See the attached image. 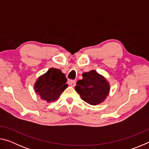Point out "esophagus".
<instances>
[{
    "mask_svg": "<svg viewBox=\"0 0 149 149\" xmlns=\"http://www.w3.org/2000/svg\"><path fill=\"white\" fill-rule=\"evenodd\" d=\"M68 84L70 85V86L72 87H74L75 84H76V81H75V80H69L68 81Z\"/></svg>",
    "mask_w": 149,
    "mask_h": 149,
    "instance_id": "1",
    "label": "esophagus"
}]
</instances>
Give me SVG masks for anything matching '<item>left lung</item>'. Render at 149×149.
Wrapping results in <instances>:
<instances>
[{
  "label": "left lung",
  "instance_id": "1",
  "mask_svg": "<svg viewBox=\"0 0 149 149\" xmlns=\"http://www.w3.org/2000/svg\"><path fill=\"white\" fill-rule=\"evenodd\" d=\"M82 76L83 79L78 80L75 87L81 98L91 105H97L104 101L110 91L107 80L95 70L85 72Z\"/></svg>",
  "mask_w": 149,
  "mask_h": 149
}]
</instances>
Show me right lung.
I'll use <instances>...</instances> for the list:
<instances>
[{"label":"right lung","mask_w":149,"mask_h":149,"mask_svg":"<svg viewBox=\"0 0 149 149\" xmlns=\"http://www.w3.org/2000/svg\"><path fill=\"white\" fill-rule=\"evenodd\" d=\"M67 79L61 70L50 68L40 76L35 84V93L47 102H54L68 87Z\"/></svg>","instance_id":"add662e5"}]
</instances>
